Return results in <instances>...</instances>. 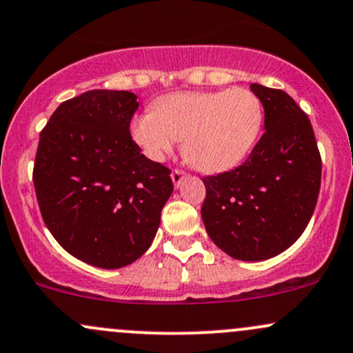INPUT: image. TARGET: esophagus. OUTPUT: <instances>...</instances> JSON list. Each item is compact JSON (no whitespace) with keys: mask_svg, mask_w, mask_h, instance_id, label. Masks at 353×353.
Returning <instances> with one entry per match:
<instances>
[{"mask_svg":"<svg viewBox=\"0 0 353 353\" xmlns=\"http://www.w3.org/2000/svg\"><path fill=\"white\" fill-rule=\"evenodd\" d=\"M186 176H188V174L184 172V170H181V169H174L172 172H170V179H172L174 186H176V188L181 186V183L186 179Z\"/></svg>","mask_w":353,"mask_h":353,"instance_id":"obj_1","label":"esophagus"}]
</instances>
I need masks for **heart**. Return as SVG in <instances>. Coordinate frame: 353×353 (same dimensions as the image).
Instances as JSON below:
<instances>
[{
	"instance_id": "1",
	"label": "heart",
	"mask_w": 353,
	"mask_h": 353,
	"mask_svg": "<svg viewBox=\"0 0 353 353\" xmlns=\"http://www.w3.org/2000/svg\"><path fill=\"white\" fill-rule=\"evenodd\" d=\"M264 125V106L250 89L181 91L133 117L130 133L147 159L161 162L183 139L184 157L205 172H225L250 155Z\"/></svg>"
}]
</instances>
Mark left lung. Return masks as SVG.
I'll use <instances>...</instances> for the list:
<instances>
[{
  "label": "left lung",
  "instance_id": "obj_1",
  "mask_svg": "<svg viewBox=\"0 0 353 353\" xmlns=\"http://www.w3.org/2000/svg\"><path fill=\"white\" fill-rule=\"evenodd\" d=\"M264 106V135L242 165L203 179V223L230 257L257 262L301 236L321 184V157L307 114L281 89L250 84Z\"/></svg>",
  "mask_w": 353,
  "mask_h": 353
}]
</instances>
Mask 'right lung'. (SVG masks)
Segmentation results:
<instances>
[{
	"mask_svg": "<svg viewBox=\"0 0 353 353\" xmlns=\"http://www.w3.org/2000/svg\"><path fill=\"white\" fill-rule=\"evenodd\" d=\"M137 108L130 91L83 92L59 105L37 148L33 186L47 228L70 255L101 269L145 254L174 189L170 170L132 140Z\"/></svg>",
	"mask_w": 353,
	"mask_h": 353,
	"instance_id": "1",
	"label": "right lung"
}]
</instances>
